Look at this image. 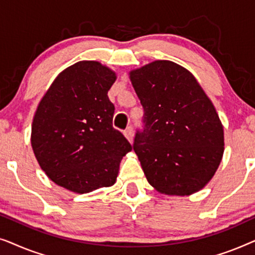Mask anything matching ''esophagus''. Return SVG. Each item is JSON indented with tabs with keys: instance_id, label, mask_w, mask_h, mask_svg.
Returning <instances> with one entry per match:
<instances>
[{
	"instance_id": "esophagus-1",
	"label": "esophagus",
	"mask_w": 255,
	"mask_h": 255,
	"mask_svg": "<svg viewBox=\"0 0 255 255\" xmlns=\"http://www.w3.org/2000/svg\"><path fill=\"white\" fill-rule=\"evenodd\" d=\"M124 135L127 137V139L130 142L133 141V128H132L131 127H128L127 130L124 131Z\"/></svg>"
}]
</instances>
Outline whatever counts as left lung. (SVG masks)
Here are the masks:
<instances>
[{"mask_svg":"<svg viewBox=\"0 0 255 255\" xmlns=\"http://www.w3.org/2000/svg\"><path fill=\"white\" fill-rule=\"evenodd\" d=\"M144 108V130L133 149L146 179L162 194L184 196L215 175L224 153V130L195 76L169 60L130 72Z\"/></svg>","mask_w":255,"mask_h":255,"instance_id":"8db88e82","label":"left lung"}]
</instances>
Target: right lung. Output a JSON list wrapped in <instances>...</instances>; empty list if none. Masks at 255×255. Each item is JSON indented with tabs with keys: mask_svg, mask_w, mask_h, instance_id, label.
Returning a JSON list of instances; mask_svg holds the SVG:
<instances>
[{
	"mask_svg": "<svg viewBox=\"0 0 255 255\" xmlns=\"http://www.w3.org/2000/svg\"><path fill=\"white\" fill-rule=\"evenodd\" d=\"M116 73L99 61H79L62 71L37 108L31 145L46 175L66 189L85 194L116 182L132 146L113 127L108 92Z\"/></svg>",
	"mask_w": 255,
	"mask_h": 255,
	"instance_id": "obj_1",
	"label": "right lung"
}]
</instances>
